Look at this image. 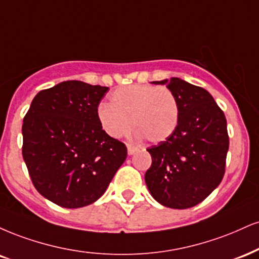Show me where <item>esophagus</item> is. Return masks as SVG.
Instances as JSON below:
<instances>
[{"label": "esophagus", "mask_w": 259, "mask_h": 259, "mask_svg": "<svg viewBox=\"0 0 259 259\" xmlns=\"http://www.w3.org/2000/svg\"><path fill=\"white\" fill-rule=\"evenodd\" d=\"M127 154L129 155H133L134 153H135L136 151H138V148L135 147V146H133V145H130V143H127Z\"/></svg>", "instance_id": "34e87169"}]
</instances>
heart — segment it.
I'll return each mask as SVG.
<instances>
[{"label": "heart", "instance_id": "obj_1", "mask_svg": "<svg viewBox=\"0 0 259 259\" xmlns=\"http://www.w3.org/2000/svg\"><path fill=\"white\" fill-rule=\"evenodd\" d=\"M101 129L112 139H119L135 127L138 139L158 143L175 133L180 107L170 89L151 84H132L114 90L110 104L101 102L96 108Z\"/></svg>", "mask_w": 259, "mask_h": 259}]
</instances>
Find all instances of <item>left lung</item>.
Wrapping results in <instances>:
<instances>
[{
	"instance_id": "left-lung-1",
	"label": "left lung",
	"mask_w": 259,
	"mask_h": 259,
	"mask_svg": "<svg viewBox=\"0 0 259 259\" xmlns=\"http://www.w3.org/2000/svg\"><path fill=\"white\" fill-rule=\"evenodd\" d=\"M165 84L176 96L180 119L175 133L147 148L152 157L145 181L151 195L171 208L198 205L224 176L229 148L227 119L212 96L201 87L172 77Z\"/></svg>"
}]
</instances>
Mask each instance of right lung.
I'll list each match as a JSON object with an SVG mask.
<instances>
[{"instance_id":"obj_1","label":"right lung","mask_w":259,"mask_h":259,"mask_svg":"<svg viewBox=\"0 0 259 259\" xmlns=\"http://www.w3.org/2000/svg\"><path fill=\"white\" fill-rule=\"evenodd\" d=\"M107 87L66 80L40 90L23 123V158L40 195L66 208L93 204L125 160L123 142L100 126Z\"/></svg>"}]
</instances>
